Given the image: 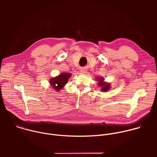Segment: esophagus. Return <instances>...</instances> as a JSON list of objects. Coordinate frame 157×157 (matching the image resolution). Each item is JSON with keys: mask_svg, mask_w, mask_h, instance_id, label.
<instances>
[{"mask_svg": "<svg viewBox=\"0 0 157 157\" xmlns=\"http://www.w3.org/2000/svg\"><path fill=\"white\" fill-rule=\"evenodd\" d=\"M81 73H86V70L84 68H82V69H81Z\"/></svg>", "mask_w": 157, "mask_h": 157, "instance_id": "obj_1", "label": "esophagus"}]
</instances>
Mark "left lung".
<instances>
[{
    "instance_id": "left-lung-1",
    "label": "left lung",
    "mask_w": 157,
    "mask_h": 157,
    "mask_svg": "<svg viewBox=\"0 0 157 157\" xmlns=\"http://www.w3.org/2000/svg\"><path fill=\"white\" fill-rule=\"evenodd\" d=\"M97 81H98V85L99 86L101 87V91L102 92H106L107 91H109V89L110 88V85L109 83H107L106 82H104V78H103L102 77H99L98 78Z\"/></svg>"
}]
</instances>
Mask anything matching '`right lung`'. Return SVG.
<instances>
[{
    "instance_id": "add662e5",
    "label": "right lung",
    "mask_w": 157,
    "mask_h": 157,
    "mask_svg": "<svg viewBox=\"0 0 157 157\" xmlns=\"http://www.w3.org/2000/svg\"><path fill=\"white\" fill-rule=\"evenodd\" d=\"M71 76V73H62L59 76L52 78L50 81V83L52 87L58 92L61 90V89L66 85Z\"/></svg>"
}]
</instances>
